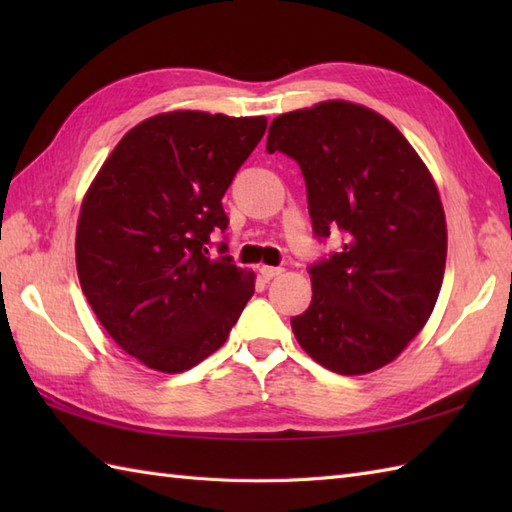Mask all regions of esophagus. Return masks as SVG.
<instances>
[{
  "label": "esophagus",
  "instance_id": "1",
  "mask_svg": "<svg viewBox=\"0 0 512 512\" xmlns=\"http://www.w3.org/2000/svg\"><path fill=\"white\" fill-rule=\"evenodd\" d=\"M284 273V268H277V266H259V275H262L266 281L273 279L277 275Z\"/></svg>",
  "mask_w": 512,
  "mask_h": 512
}]
</instances>
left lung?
Returning <instances> with one entry per match:
<instances>
[{"instance_id": "obj_1", "label": "left lung", "mask_w": 512, "mask_h": 512, "mask_svg": "<svg viewBox=\"0 0 512 512\" xmlns=\"http://www.w3.org/2000/svg\"><path fill=\"white\" fill-rule=\"evenodd\" d=\"M266 149L299 162L314 233H345L310 268V308L290 319L299 345L341 376L396 361L429 321L447 266L431 171L394 123L339 99L277 116Z\"/></svg>"}]
</instances>
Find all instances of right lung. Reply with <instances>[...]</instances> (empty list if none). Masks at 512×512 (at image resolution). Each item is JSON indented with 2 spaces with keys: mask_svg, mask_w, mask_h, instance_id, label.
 <instances>
[{
  "mask_svg": "<svg viewBox=\"0 0 512 512\" xmlns=\"http://www.w3.org/2000/svg\"><path fill=\"white\" fill-rule=\"evenodd\" d=\"M266 116L162 112L129 129L83 195L76 273L96 319L129 356L180 374L220 350L255 273L211 259L222 198Z\"/></svg>",
  "mask_w": 512,
  "mask_h": 512,
  "instance_id": "add662e5",
  "label": "right lung"
}]
</instances>
